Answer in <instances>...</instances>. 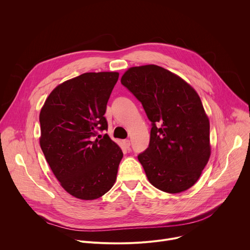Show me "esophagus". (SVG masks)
<instances>
[{
	"label": "esophagus",
	"mask_w": 250,
	"mask_h": 250,
	"mask_svg": "<svg viewBox=\"0 0 250 250\" xmlns=\"http://www.w3.org/2000/svg\"><path fill=\"white\" fill-rule=\"evenodd\" d=\"M123 144H124V146H125V148H129V146H130V141H129V139H125L124 141H123Z\"/></svg>",
	"instance_id": "1"
}]
</instances>
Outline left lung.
<instances>
[{"instance_id":"8db88e82","label":"left lung","mask_w":250,"mask_h":250,"mask_svg":"<svg viewBox=\"0 0 250 250\" xmlns=\"http://www.w3.org/2000/svg\"><path fill=\"white\" fill-rule=\"evenodd\" d=\"M121 83L141 103L151 122L148 147L137 158L148 181L176 194L191 188L209 155V123L197 92L157 65L131 67Z\"/></svg>"}]
</instances>
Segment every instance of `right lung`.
I'll return each instance as SVG.
<instances>
[{"instance_id":"obj_1","label":"right lung","mask_w":250,"mask_h":250,"mask_svg":"<svg viewBox=\"0 0 250 250\" xmlns=\"http://www.w3.org/2000/svg\"><path fill=\"white\" fill-rule=\"evenodd\" d=\"M118 79V72H90L65 81L41 111L45 159L66 192L81 200L102 197L117 179L123 151L99 131L108 129L104 115Z\"/></svg>"}]
</instances>
